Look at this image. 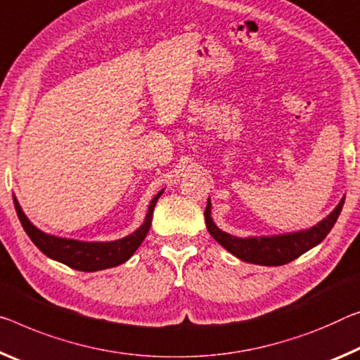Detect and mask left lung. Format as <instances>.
<instances>
[{"mask_svg":"<svg viewBox=\"0 0 360 360\" xmlns=\"http://www.w3.org/2000/svg\"><path fill=\"white\" fill-rule=\"evenodd\" d=\"M343 203L345 198H341L338 207L327 218L319 222L317 226L311 227V229L293 233H283V236L240 238L233 237L227 232H222L216 227L213 219H211L210 200L207 203V208H205V221H207V227L211 237L219 245H222L227 252L237 256V258L259 266H282L300 258L307 250L314 248L327 237V233L332 231L336 219H338Z\"/></svg>","mask_w":360,"mask_h":360,"instance_id":"obj_1","label":"left lung"}]
</instances>
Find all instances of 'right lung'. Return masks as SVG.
I'll list each match as a JSON object with an SVG mask.
<instances>
[{"mask_svg":"<svg viewBox=\"0 0 360 360\" xmlns=\"http://www.w3.org/2000/svg\"><path fill=\"white\" fill-rule=\"evenodd\" d=\"M162 192H158L155 197L152 198L149 205V211H147L146 219L142 222V226L138 231L127 236L120 240L113 242H79L72 240V238H60L44 233L30 221L27 219L24 211L19 207V202L14 197V207L19 216L20 224L27 232V236L30 237V240L41 250V252L49 256L51 259H56L65 264L72 269L83 271V272H94L108 269V267H115L118 264H123L124 261H128L131 256L134 255L136 250L139 248V245L144 240L147 232L150 229L152 224V214L153 208H155L158 197L162 195Z\"/></svg>","mask_w":360,"mask_h":360,"instance_id":"1","label":"right lung"}]
</instances>
